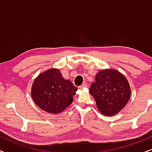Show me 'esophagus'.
Masks as SVG:
<instances>
[{
    "label": "esophagus",
    "mask_w": 152,
    "mask_h": 152,
    "mask_svg": "<svg viewBox=\"0 0 152 152\" xmlns=\"http://www.w3.org/2000/svg\"><path fill=\"white\" fill-rule=\"evenodd\" d=\"M85 87H87V84H86V83H84V84H82L80 86H79V88H85Z\"/></svg>",
    "instance_id": "34e87169"
}]
</instances>
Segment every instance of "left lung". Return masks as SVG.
<instances>
[{
  "label": "left lung",
  "instance_id": "1",
  "mask_svg": "<svg viewBox=\"0 0 152 152\" xmlns=\"http://www.w3.org/2000/svg\"><path fill=\"white\" fill-rule=\"evenodd\" d=\"M89 92L95 99L99 112L106 116L119 113L131 96V88L125 76L111 68L97 72Z\"/></svg>",
  "mask_w": 152,
  "mask_h": 152
}]
</instances>
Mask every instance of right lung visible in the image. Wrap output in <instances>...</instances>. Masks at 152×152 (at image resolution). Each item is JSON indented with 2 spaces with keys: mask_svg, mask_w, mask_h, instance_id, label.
<instances>
[{
  "mask_svg": "<svg viewBox=\"0 0 152 152\" xmlns=\"http://www.w3.org/2000/svg\"><path fill=\"white\" fill-rule=\"evenodd\" d=\"M77 88L65 80L57 68H50L35 78L31 96L38 107L50 113L64 111L73 101Z\"/></svg>",
  "mask_w": 152,
  "mask_h": 152,
  "instance_id": "obj_1",
  "label": "right lung"
}]
</instances>
